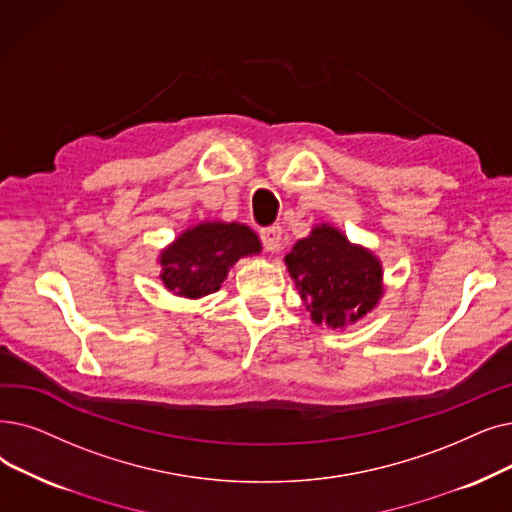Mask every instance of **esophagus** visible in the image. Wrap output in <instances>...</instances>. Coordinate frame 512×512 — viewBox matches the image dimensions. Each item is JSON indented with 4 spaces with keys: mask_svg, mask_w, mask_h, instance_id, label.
<instances>
[{
    "mask_svg": "<svg viewBox=\"0 0 512 512\" xmlns=\"http://www.w3.org/2000/svg\"><path fill=\"white\" fill-rule=\"evenodd\" d=\"M259 236H261V242H263V247H265V251H278V247H280V238H282V228L280 226H268V228H263L261 232H259Z\"/></svg>",
    "mask_w": 512,
    "mask_h": 512,
    "instance_id": "esophagus-1",
    "label": "esophagus"
}]
</instances>
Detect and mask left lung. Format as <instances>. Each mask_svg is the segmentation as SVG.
<instances>
[{
  "label": "left lung",
  "instance_id": "1",
  "mask_svg": "<svg viewBox=\"0 0 512 512\" xmlns=\"http://www.w3.org/2000/svg\"><path fill=\"white\" fill-rule=\"evenodd\" d=\"M311 320L341 330L362 320L383 297V268L372 251L328 224L297 240L284 257Z\"/></svg>",
  "mask_w": 512,
  "mask_h": 512
}]
</instances>
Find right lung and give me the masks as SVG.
Masks as SVG:
<instances>
[{
    "label": "right lung",
    "instance_id": "obj_1",
    "mask_svg": "<svg viewBox=\"0 0 512 512\" xmlns=\"http://www.w3.org/2000/svg\"><path fill=\"white\" fill-rule=\"evenodd\" d=\"M257 253H261V242L249 226L203 221L161 251V280L177 297L201 299L219 291L240 257Z\"/></svg>",
    "mask_w": 512,
    "mask_h": 512
}]
</instances>
